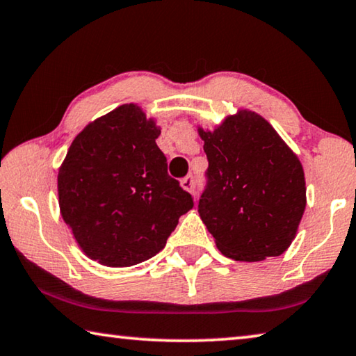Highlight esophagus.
Masks as SVG:
<instances>
[{"instance_id":"34e87169","label":"esophagus","mask_w":356,"mask_h":356,"mask_svg":"<svg viewBox=\"0 0 356 356\" xmlns=\"http://www.w3.org/2000/svg\"><path fill=\"white\" fill-rule=\"evenodd\" d=\"M195 184H196V180H195L193 174H188L187 177H184L182 180H180V185H182V188L190 191V193L195 190Z\"/></svg>"}]
</instances>
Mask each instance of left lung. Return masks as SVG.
Here are the masks:
<instances>
[{"label":"left lung","instance_id":"1","mask_svg":"<svg viewBox=\"0 0 356 356\" xmlns=\"http://www.w3.org/2000/svg\"><path fill=\"white\" fill-rule=\"evenodd\" d=\"M209 166L198 212L217 247L239 261L284 253L306 209L298 156L255 112L228 117L216 131L200 129Z\"/></svg>","mask_w":356,"mask_h":356}]
</instances>
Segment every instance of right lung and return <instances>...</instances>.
Instances as JSON below:
<instances>
[{
    "mask_svg": "<svg viewBox=\"0 0 356 356\" xmlns=\"http://www.w3.org/2000/svg\"><path fill=\"white\" fill-rule=\"evenodd\" d=\"M154 122L134 104L77 134L58 172L60 211L82 250L112 268L165 249L193 198L168 174Z\"/></svg>",
    "mask_w": 356,
    "mask_h": 356,
    "instance_id": "1",
    "label": "right lung"
}]
</instances>
